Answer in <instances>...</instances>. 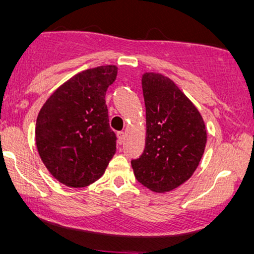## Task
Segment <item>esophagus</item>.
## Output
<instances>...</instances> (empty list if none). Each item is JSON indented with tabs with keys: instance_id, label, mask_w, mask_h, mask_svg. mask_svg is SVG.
Instances as JSON below:
<instances>
[{
	"instance_id": "1",
	"label": "esophagus",
	"mask_w": 254,
	"mask_h": 254,
	"mask_svg": "<svg viewBox=\"0 0 254 254\" xmlns=\"http://www.w3.org/2000/svg\"><path fill=\"white\" fill-rule=\"evenodd\" d=\"M125 140H126V133H125V132H119L118 133V142H119V145H122V143L125 142Z\"/></svg>"
}]
</instances>
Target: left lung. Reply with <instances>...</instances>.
<instances>
[{
    "mask_svg": "<svg viewBox=\"0 0 254 254\" xmlns=\"http://www.w3.org/2000/svg\"><path fill=\"white\" fill-rule=\"evenodd\" d=\"M141 84L146 146L132 167L142 186L166 193L192 177L205 152L207 133L201 114L170 77L145 73Z\"/></svg>",
    "mask_w": 254,
    "mask_h": 254,
    "instance_id": "8db88e82",
    "label": "left lung"
}]
</instances>
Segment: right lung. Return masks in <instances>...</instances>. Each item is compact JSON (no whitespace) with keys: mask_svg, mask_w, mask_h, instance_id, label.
Returning <instances> with one entry per match:
<instances>
[{"mask_svg":"<svg viewBox=\"0 0 254 254\" xmlns=\"http://www.w3.org/2000/svg\"><path fill=\"white\" fill-rule=\"evenodd\" d=\"M118 67L100 65L74 75L40 109L35 142L46 168L59 183L80 189L102 177L117 151L106 92Z\"/></svg>","mask_w":254,"mask_h":254,"instance_id":"add662e5","label":"right lung"}]
</instances>
